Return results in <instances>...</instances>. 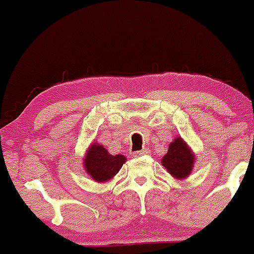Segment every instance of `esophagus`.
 <instances>
[{
    "label": "esophagus",
    "mask_w": 254,
    "mask_h": 254,
    "mask_svg": "<svg viewBox=\"0 0 254 254\" xmlns=\"http://www.w3.org/2000/svg\"><path fill=\"white\" fill-rule=\"evenodd\" d=\"M150 153V151H148V148H142V150L140 151H135L134 152V157H140V156H146Z\"/></svg>",
    "instance_id": "34e87169"
}]
</instances>
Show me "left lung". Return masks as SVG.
I'll return each instance as SVG.
<instances>
[{
  "instance_id": "8db88e82",
  "label": "left lung",
  "mask_w": 254,
  "mask_h": 254,
  "mask_svg": "<svg viewBox=\"0 0 254 254\" xmlns=\"http://www.w3.org/2000/svg\"><path fill=\"white\" fill-rule=\"evenodd\" d=\"M194 160L195 156L190 148L181 137H177L175 141L170 143L167 155L162 158V165L175 178L182 179L190 175L194 167Z\"/></svg>"
}]
</instances>
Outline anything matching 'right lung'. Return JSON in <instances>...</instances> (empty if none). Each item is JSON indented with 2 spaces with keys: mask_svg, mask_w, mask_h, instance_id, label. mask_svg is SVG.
<instances>
[{
  "mask_svg": "<svg viewBox=\"0 0 254 254\" xmlns=\"http://www.w3.org/2000/svg\"><path fill=\"white\" fill-rule=\"evenodd\" d=\"M125 161L124 156L109 155L103 146L93 143L84 157V168L94 181L102 183L117 175Z\"/></svg>",
  "mask_w": 254,
  "mask_h": 254,
  "instance_id": "obj_1",
  "label": "right lung"
}]
</instances>
